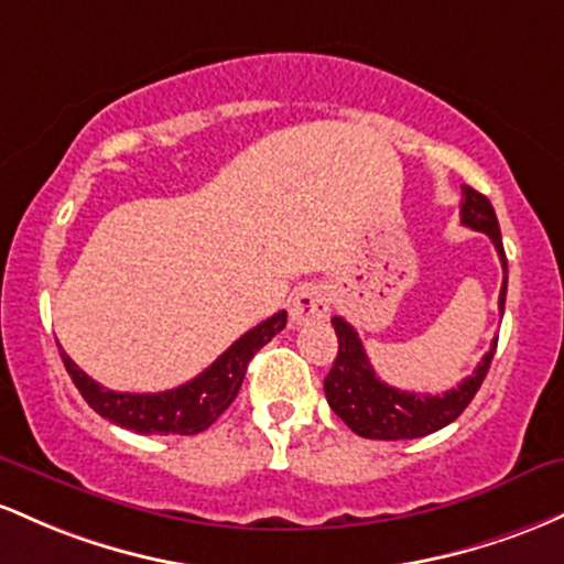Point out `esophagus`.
<instances>
[{
	"mask_svg": "<svg viewBox=\"0 0 564 564\" xmlns=\"http://www.w3.org/2000/svg\"><path fill=\"white\" fill-rule=\"evenodd\" d=\"M327 314H330V295L322 284H303L290 301V316H293L295 325L327 319Z\"/></svg>",
	"mask_w": 564,
	"mask_h": 564,
	"instance_id": "esophagus-1",
	"label": "esophagus"
}]
</instances>
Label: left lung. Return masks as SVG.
Instances as JSON below:
<instances>
[{"instance_id": "left-lung-1", "label": "left lung", "mask_w": 564, "mask_h": 564, "mask_svg": "<svg viewBox=\"0 0 564 564\" xmlns=\"http://www.w3.org/2000/svg\"><path fill=\"white\" fill-rule=\"evenodd\" d=\"M460 224L474 231H482L496 245L498 258L503 265V284L498 295V308L503 314L506 284H509V269H506V252L501 242V226H498L496 210L485 194L464 186V202H460ZM335 335H338V357L325 378V397L333 413L338 415L354 434L365 440H419V436L440 432L442 426L453 423L469 408L474 394L482 386L487 370H490L492 354H496L498 338L492 340L490 351L469 378H464L455 389L445 394H415V391H400L383 383L367 359L362 340L346 319L333 316Z\"/></svg>"}]
</instances>
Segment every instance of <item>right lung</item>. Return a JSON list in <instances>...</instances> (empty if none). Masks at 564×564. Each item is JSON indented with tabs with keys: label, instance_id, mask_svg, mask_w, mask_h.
<instances>
[{
	"label": "right lung",
	"instance_id": "right-lung-1",
	"mask_svg": "<svg viewBox=\"0 0 564 564\" xmlns=\"http://www.w3.org/2000/svg\"><path fill=\"white\" fill-rule=\"evenodd\" d=\"M288 325V312H280L261 325H256L239 340L220 354L215 362L202 370L197 378L186 381L178 389L160 391V394H130V391L104 389L93 381L74 359L61 349V359L66 365L68 376L85 402L98 415L117 426L130 429L135 434H199L218 421V415L239 394V386L245 381L250 359L261 346L269 344L276 333Z\"/></svg>",
	"mask_w": 564,
	"mask_h": 564
}]
</instances>
